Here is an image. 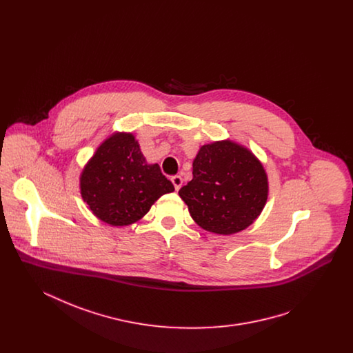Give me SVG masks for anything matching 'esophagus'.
I'll return each mask as SVG.
<instances>
[{
  "mask_svg": "<svg viewBox=\"0 0 353 353\" xmlns=\"http://www.w3.org/2000/svg\"><path fill=\"white\" fill-rule=\"evenodd\" d=\"M170 181H172V184L174 185V189L179 190L181 188V185H183V177L181 176H173L170 179Z\"/></svg>",
  "mask_w": 353,
  "mask_h": 353,
  "instance_id": "esophagus-1",
  "label": "esophagus"
}]
</instances>
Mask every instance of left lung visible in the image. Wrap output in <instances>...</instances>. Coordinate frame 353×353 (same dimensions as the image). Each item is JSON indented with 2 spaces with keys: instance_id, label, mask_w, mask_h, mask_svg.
<instances>
[{
  "instance_id": "8db88e82",
  "label": "left lung",
  "mask_w": 353,
  "mask_h": 353,
  "mask_svg": "<svg viewBox=\"0 0 353 353\" xmlns=\"http://www.w3.org/2000/svg\"><path fill=\"white\" fill-rule=\"evenodd\" d=\"M268 174L252 152L230 140L202 145L193 179L179 190L203 230L234 234L261 214L268 201Z\"/></svg>"
}]
</instances>
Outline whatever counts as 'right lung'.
Masks as SVG:
<instances>
[{"label":"right lung","instance_id":"obj_1","mask_svg":"<svg viewBox=\"0 0 353 353\" xmlns=\"http://www.w3.org/2000/svg\"><path fill=\"white\" fill-rule=\"evenodd\" d=\"M174 188L159 164H147L132 134L101 143L81 174V193L103 222L125 226L144 217L154 201Z\"/></svg>","mask_w":353,"mask_h":353}]
</instances>
